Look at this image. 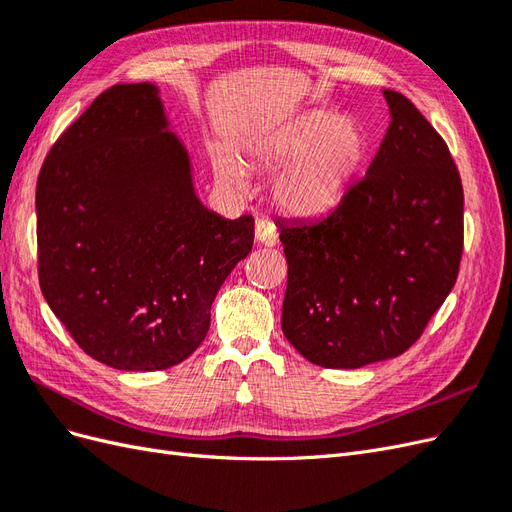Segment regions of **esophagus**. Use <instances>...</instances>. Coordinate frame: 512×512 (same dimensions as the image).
<instances>
[{
    "instance_id": "34e87169",
    "label": "esophagus",
    "mask_w": 512,
    "mask_h": 512,
    "mask_svg": "<svg viewBox=\"0 0 512 512\" xmlns=\"http://www.w3.org/2000/svg\"><path fill=\"white\" fill-rule=\"evenodd\" d=\"M254 239L262 245H275L277 228L269 220H258L256 228H254Z\"/></svg>"
}]
</instances>
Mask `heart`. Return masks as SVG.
I'll use <instances>...</instances> for the list:
<instances>
[{"label":"heart","instance_id":"obj_1","mask_svg":"<svg viewBox=\"0 0 512 512\" xmlns=\"http://www.w3.org/2000/svg\"><path fill=\"white\" fill-rule=\"evenodd\" d=\"M365 151L367 132L359 119L316 108L256 138L250 158L269 168L286 163L271 185L275 207L288 218L316 220L339 205ZM213 168L224 188H245L243 170L230 156L218 153Z\"/></svg>","mask_w":512,"mask_h":512}]
</instances>
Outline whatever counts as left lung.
I'll list each match as a JSON object with an SVG mask.
<instances>
[{
    "label": "left lung",
    "instance_id": "obj_1",
    "mask_svg": "<svg viewBox=\"0 0 512 512\" xmlns=\"http://www.w3.org/2000/svg\"><path fill=\"white\" fill-rule=\"evenodd\" d=\"M382 96L391 123L365 177L324 220L277 222L288 260L282 331L307 361L329 369L406 352L459 273V170L404 94Z\"/></svg>",
    "mask_w": 512,
    "mask_h": 512
}]
</instances>
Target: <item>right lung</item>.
Here are the masks:
<instances>
[{
  "instance_id": "right-lung-1",
  "label": "right lung",
  "mask_w": 512,
  "mask_h": 512,
  "mask_svg": "<svg viewBox=\"0 0 512 512\" xmlns=\"http://www.w3.org/2000/svg\"><path fill=\"white\" fill-rule=\"evenodd\" d=\"M36 215L46 303L89 356L123 371L188 359L254 243L252 215L226 220L198 198L153 83L106 89L59 136Z\"/></svg>"
}]
</instances>
